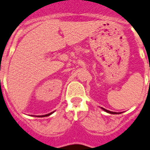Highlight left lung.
I'll use <instances>...</instances> for the list:
<instances>
[{
  "label": "left lung",
  "mask_w": 150,
  "mask_h": 150,
  "mask_svg": "<svg viewBox=\"0 0 150 150\" xmlns=\"http://www.w3.org/2000/svg\"><path fill=\"white\" fill-rule=\"evenodd\" d=\"M102 110H104L105 111V112H109V113H111V114H117V112H111V111H110V110H107L104 109V108H103V107H102Z\"/></svg>",
  "instance_id": "1"
}]
</instances>
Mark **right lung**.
<instances>
[{
  "label": "right lung",
  "mask_w": 150,
  "mask_h": 150,
  "mask_svg": "<svg viewBox=\"0 0 150 150\" xmlns=\"http://www.w3.org/2000/svg\"><path fill=\"white\" fill-rule=\"evenodd\" d=\"M52 113V112H50V113H49V114H46V115H44V116H40V117H44V116H50V115H51Z\"/></svg>",
  "instance_id": "obj_1"
}]
</instances>
